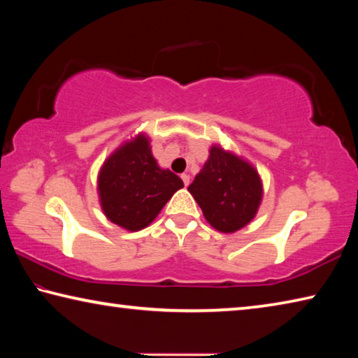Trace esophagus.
Listing matches in <instances>:
<instances>
[{"mask_svg": "<svg viewBox=\"0 0 358 358\" xmlns=\"http://www.w3.org/2000/svg\"><path fill=\"white\" fill-rule=\"evenodd\" d=\"M181 180H183V183H185V186H187V185H189V175H187V173H181Z\"/></svg>", "mask_w": 358, "mask_h": 358, "instance_id": "1", "label": "esophagus"}]
</instances>
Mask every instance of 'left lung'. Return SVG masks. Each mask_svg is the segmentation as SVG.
Segmentation results:
<instances>
[{
  "instance_id": "left-lung-1",
  "label": "left lung",
  "mask_w": 358,
  "mask_h": 358,
  "mask_svg": "<svg viewBox=\"0 0 358 358\" xmlns=\"http://www.w3.org/2000/svg\"><path fill=\"white\" fill-rule=\"evenodd\" d=\"M187 191L210 226L224 234L248 226L256 216L264 194L256 169L217 145L210 148L207 162Z\"/></svg>"
}]
</instances>
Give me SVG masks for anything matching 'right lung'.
<instances>
[{
    "instance_id": "right-lung-1",
    "label": "right lung",
    "mask_w": 358,
    "mask_h": 358,
    "mask_svg": "<svg viewBox=\"0 0 358 358\" xmlns=\"http://www.w3.org/2000/svg\"><path fill=\"white\" fill-rule=\"evenodd\" d=\"M181 187L178 175L157 166L145 134L115 150L98 175L102 211L107 220L131 232L150 226Z\"/></svg>"
}]
</instances>
